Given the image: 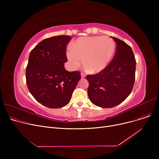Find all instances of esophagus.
<instances>
[{
    "instance_id": "34e87169",
    "label": "esophagus",
    "mask_w": 159,
    "mask_h": 159,
    "mask_svg": "<svg viewBox=\"0 0 159 159\" xmlns=\"http://www.w3.org/2000/svg\"><path fill=\"white\" fill-rule=\"evenodd\" d=\"M80 76H81V77H82V78H84V77H86V75H85L84 73H82L80 74Z\"/></svg>"
}]
</instances>
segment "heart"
<instances>
[{"label": "heart", "mask_w": 159, "mask_h": 159, "mask_svg": "<svg viewBox=\"0 0 159 159\" xmlns=\"http://www.w3.org/2000/svg\"><path fill=\"white\" fill-rule=\"evenodd\" d=\"M116 44L110 37H81L75 40L67 51V58L73 69L84 60L87 69L93 73L104 71L114 57Z\"/></svg>", "instance_id": "heart-1"}]
</instances>
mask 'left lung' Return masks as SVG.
<instances>
[{
	"label": "left lung",
	"instance_id": "8db88e82",
	"mask_svg": "<svg viewBox=\"0 0 159 159\" xmlns=\"http://www.w3.org/2000/svg\"><path fill=\"white\" fill-rule=\"evenodd\" d=\"M111 38L116 44L113 60L104 71L86 76L90 101L105 108L122 103L131 93L135 78L136 61L131 47L117 38Z\"/></svg>",
	"mask_w": 159,
	"mask_h": 159
}]
</instances>
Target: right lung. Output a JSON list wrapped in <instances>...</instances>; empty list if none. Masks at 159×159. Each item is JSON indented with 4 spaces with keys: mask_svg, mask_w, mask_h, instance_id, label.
<instances>
[{
    "mask_svg": "<svg viewBox=\"0 0 159 159\" xmlns=\"http://www.w3.org/2000/svg\"><path fill=\"white\" fill-rule=\"evenodd\" d=\"M71 37H52L42 40L30 52L26 84L31 94L43 106L59 108L68 104L81 79L79 71H68L66 47Z\"/></svg>",
    "mask_w": 159,
    "mask_h": 159,
    "instance_id": "1",
    "label": "right lung"
}]
</instances>
